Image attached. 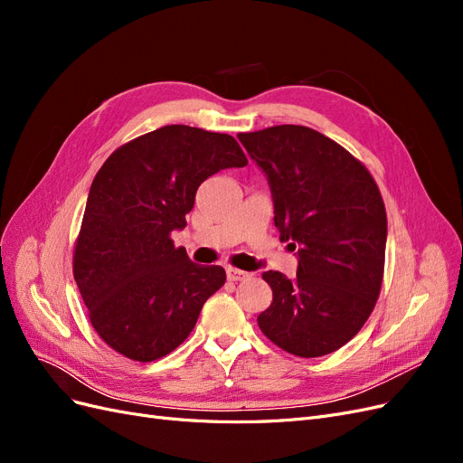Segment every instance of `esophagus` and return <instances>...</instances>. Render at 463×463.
<instances>
[{
  "mask_svg": "<svg viewBox=\"0 0 463 463\" xmlns=\"http://www.w3.org/2000/svg\"><path fill=\"white\" fill-rule=\"evenodd\" d=\"M226 276H228L230 282H241V279L249 278V272L240 270V269H233V266H228V269H226Z\"/></svg>",
  "mask_w": 463,
  "mask_h": 463,
  "instance_id": "34e87169",
  "label": "esophagus"
}]
</instances>
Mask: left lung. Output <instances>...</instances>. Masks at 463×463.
<instances>
[{"instance_id":"8db88e82","label":"left lung","mask_w":463,"mask_h":463,"mask_svg":"<svg viewBox=\"0 0 463 463\" xmlns=\"http://www.w3.org/2000/svg\"><path fill=\"white\" fill-rule=\"evenodd\" d=\"M272 191L279 240L298 247V276L269 270L262 334L298 357L347 344L374 309L384 276L386 210L373 175L344 146L303 125L237 135Z\"/></svg>"}]
</instances>
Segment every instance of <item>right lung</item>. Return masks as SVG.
<instances>
[{
    "label": "right lung",
    "mask_w": 463,
    "mask_h": 463,
    "mask_svg": "<svg viewBox=\"0 0 463 463\" xmlns=\"http://www.w3.org/2000/svg\"><path fill=\"white\" fill-rule=\"evenodd\" d=\"M247 158L232 135L165 125L119 146L98 170L73 253V276L98 335L133 361L185 342L204 301L226 282L172 241L199 185Z\"/></svg>",
    "instance_id": "obj_1"
}]
</instances>
